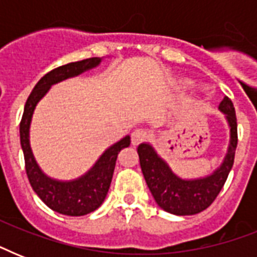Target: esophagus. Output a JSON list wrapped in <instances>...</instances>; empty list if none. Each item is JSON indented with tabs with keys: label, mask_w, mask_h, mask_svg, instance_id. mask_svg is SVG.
Returning <instances> with one entry per match:
<instances>
[{
	"label": "esophagus",
	"mask_w": 257,
	"mask_h": 257,
	"mask_svg": "<svg viewBox=\"0 0 257 257\" xmlns=\"http://www.w3.org/2000/svg\"><path fill=\"white\" fill-rule=\"evenodd\" d=\"M147 137H148V132L147 131H144V129H136V131L132 132L131 141H132L133 145H139L140 143L147 140Z\"/></svg>",
	"instance_id": "obj_1"
}]
</instances>
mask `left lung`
<instances>
[{
  "instance_id": "8db88e82",
  "label": "left lung",
  "mask_w": 257,
  "mask_h": 257,
  "mask_svg": "<svg viewBox=\"0 0 257 257\" xmlns=\"http://www.w3.org/2000/svg\"><path fill=\"white\" fill-rule=\"evenodd\" d=\"M220 112L224 113L229 125V145L227 155L219 168L213 173L199 179H181L172 172L164 159H161L151 144L139 145L137 153L140 167L149 191L155 201L164 211L177 216L200 213L207 209L224 187L233 165L235 151L237 147V122L232 101L224 97L219 105Z\"/></svg>"
}]
</instances>
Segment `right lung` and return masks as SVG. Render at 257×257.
<instances>
[{
    "instance_id": "1",
    "label": "right lung",
    "mask_w": 257,
    "mask_h": 257,
    "mask_svg": "<svg viewBox=\"0 0 257 257\" xmlns=\"http://www.w3.org/2000/svg\"><path fill=\"white\" fill-rule=\"evenodd\" d=\"M100 62L101 58L98 57L86 58L82 61L70 62L66 65L58 66L56 69L50 70L49 73H46L36 84L30 96L28 97L21 124H20V140H21V148L25 159L26 175L30 185L38 197L50 209L61 215L84 216L96 211L100 207L110 187L117 155L121 149L129 147L131 137L125 136L124 139L117 141L116 144L109 147L85 175L70 181H61L46 176L34 159L29 141L32 116L38 101L48 93L50 86L64 81L66 78L74 77L86 70L93 69L97 65H100Z\"/></svg>"
}]
</instances>
